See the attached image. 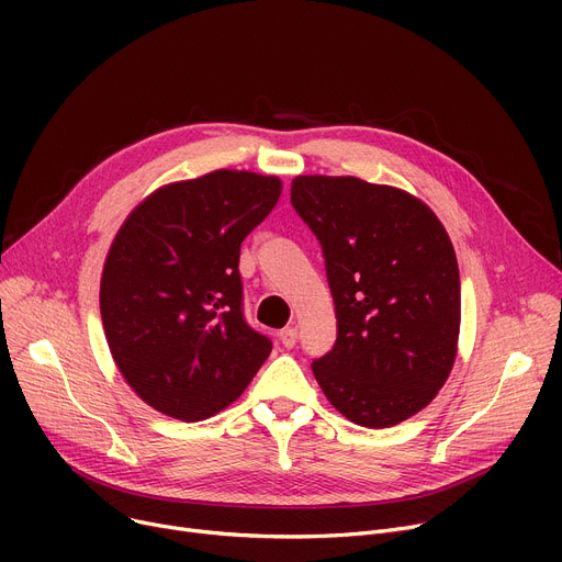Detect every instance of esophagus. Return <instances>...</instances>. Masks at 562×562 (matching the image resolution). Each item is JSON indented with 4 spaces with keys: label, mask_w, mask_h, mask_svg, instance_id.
<instances>
[{
    "label": "esophagus",
    "mask_w": 562,
    "mask_h": 562,
    "mask_svg": "<svg viewBox=\"0 0 562 562\" xmlns=\"http://www.w3.org/2000/svg\"><path fill=\"white\" fill-rule=\"evenodd\" d=\"M278 337H280V341H282L284 348H291V346H296L299 330H296V328H284V330L278 333Z\"/></svg>",
    "instance_id": "1"
}]
</instances>
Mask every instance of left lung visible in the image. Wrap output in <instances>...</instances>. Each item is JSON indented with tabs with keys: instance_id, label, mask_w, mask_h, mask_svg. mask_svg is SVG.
<instances>
[{
	"instance_id": "8db88e82",
	"label": "left lung",
	"mask_w": 562,
	"mask_h": 562,
	"mask_svg": "<svg viewBox=\"0 0 562 562\" xmlns=\"http://www.w3.org/2000/svg\"><path fill=\"white\" fill-rule=\"evenodd\" d=\"M291 204L321 241L337 312L335 348L312 364L341 415L390 428L424 409L453 369L460 271L430 206L360 177L299 175Z\"/></svg>"
}]
</instances>
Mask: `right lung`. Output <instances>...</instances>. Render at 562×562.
<instances>
[{"instance_id": "1", "label": "right lung", "mask_w": 562, "mask_h": 562, "mask_svg": "<svg viewBox=\"0 0 562 562\" xmlns=\"http://www.w3.org/2000/svg\"><path fill=\"white\" fill-rule=\"evenodd\" d=\"M282 180L212 170L143 198L113 236L100 280L111 358L134 394L202 422L244 394L271 352L241 314L239 250Z\"/></svg>"}]
</instances>
